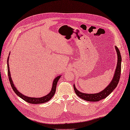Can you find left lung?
<instances>
[{"mask_svg":"<svg viewBox=\"0 0 130 130\" xmlns=\"http://www.w3.org/2000/svg\"><path fill=\"white\" fill-rule=\"evenodd\" d=\"M116 50L118 56V60H117V65L116 67L115 75L113 80L104 90L102 91L99 93L96 94H85L83 93V92H80L76 89L75 85H73L74 90H75L76 95L79 96L80 98L83 99L89 102H98L100 100L105 99L109 95L111 92H112L117 87V85L120 81V77H121V61L122 58L120 50L116 46Z\"/></svg>","mask_w":130,"mask_h":130,"instance_id":"1","label":"left lung"}]
</instances>
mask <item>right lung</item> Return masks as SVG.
<instances>
[{
	"label": "right lung",
	"instance_id": "add662e5",
	"mask_svg": "<svg viewBox=\"0 0 130 130\" xmlns=\"http://www.w3.org/2000/svg\"><path fill=\"white\" fill-rule=\"evenodd\" d=\"M8 58H9V57L8 58V59H7L8 75L9 82L13 90L14 91L15 93L18 96H20L21 99L24 100L26 102L31 103V104H41V103H44L45 102H48L49 100H50L52 98V97L55 94V91H56V87H57V84L58 81L59 80V79L60 78V76H58L54 79L53 83L52 90L48 94L46 95V96H44L41 98H31V97H28L27 96H25V95H22L16 89V87L14 86V84L13 83L12 78L11 77H10V71H9V64H8V60H9Z\"/></svg>",
	"mask_w": 130,
	"mask_h": 130
}]
</instances>
